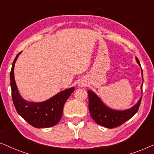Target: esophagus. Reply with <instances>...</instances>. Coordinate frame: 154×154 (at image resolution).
Instances as JSON below:
<instances>
[{
	"instance_id": "34e87169",
	"label": "esophagus",
	"mask_w": 154,
	"mask_h": 154,
	"mask_svg": "<svg viewBox=\"0 0 154 154\" xmlns=\"http://www.w3.org/2000/svg\"><path fill=\"white\" fill-rule=\"evenodd\" d=\"M79 85V87H85L86 83L84 82H79V85Z\"/></svg>"
}]
</instances>
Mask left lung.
Wrapping results in <instances>:
<instances>
[{
    "label": "left lung",
    "mask_w": 154,
    "mask_h": 154,
    "mask_svg": "<svg viewBox=\"0 0 154 154\" xmlns=\"http://www.w3.org/2000/svg\"><path fill=\"white\" fill-rule=\"evenodd\" d=\"M136 61L141 67L140 63L137 58H136ZM141 77H143L142 69H141ZM142 85L141 86V93H142ZM87 92L89 95V110L91 118L98 125L110 129L121 125L125 122L132 118L138 110L141 101V97L137 103L129 109L118 110L112 109L105 105L101 98L94 91L88 90Z\"/></svg>",
    "instance_id": "8db88e82"
}]
</instances>
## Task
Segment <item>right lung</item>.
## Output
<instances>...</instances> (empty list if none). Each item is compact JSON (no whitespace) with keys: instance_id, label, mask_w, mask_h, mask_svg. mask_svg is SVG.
Instances as JSON below:
<instances>
[{"instance_id":"obj_1","label":"right lung","mask_w":154,"mask_h":154,"mask_svg":"<svg viewBox=\"0 0 154 154\" xmlns=\"http://www.w3.org/2000/svg\"><path fill=\"white\" fill-rule=\"evenodd\" d=\"M21 53H18L13 61L10 76L12 97L16 110L22 118L34 128H46L55 126L62 118L63 106L75 91V87L63 90L43 102L26 101L18 91L14 76L15 62Z\"/></svg>"}]
</instances>
